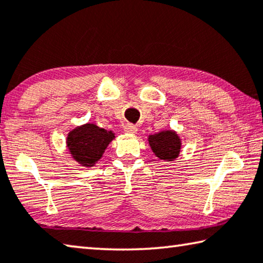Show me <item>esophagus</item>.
I'll list each match as a JSON object with an SVG mask.
<instances>
[{
	"label": "esophagus",
	"mask_w": 263,
	"mask_h": 263,
	"mask_svg": "<svg viewBox=\"0 0 263 263\" xmlns=\"http://www.w3.org/2000/svg\"><path fill=\"white\" fill-rule=\"evenodd\" d=\"M124 132L130 133V135H135V133H137V127L132 124H126L124 126Z\"/></svg>",
	"instance_id": "obj_1"
}]
</instances>
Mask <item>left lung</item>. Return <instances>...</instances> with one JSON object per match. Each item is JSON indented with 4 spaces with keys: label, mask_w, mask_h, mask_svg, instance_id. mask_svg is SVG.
Returning a JSON list of instances; mask_svg holds the SVG:
<instances>
[{
    "label": "left lung",
    "mask_w": 263,
    "mask_h": 263,
    "mask_svg": "<svg viewBox=\"0 0 263 263\" xmlns=\"http://www.w3.org/2000/svg\"><path fill=\"white\" fill-rule=\"evenodd\" d=\"M148 145L157 158L164 161H174L181 151V139L173 130H164L148 136Z\"/></svg>",
    "instance_id": "left-lung-1"
}]
</instances>
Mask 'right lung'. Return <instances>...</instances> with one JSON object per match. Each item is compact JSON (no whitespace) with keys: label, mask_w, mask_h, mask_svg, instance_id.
<instances>
[{"label":"right lung","mask_w":263,"mask_h":263,"mask_svg":"<svg viewBox=\"0 0 263 263\" xmlns=\"http://www.w3.org/2000/svg\"><path fill=\"white\" fill-rule=\"evenodd\" d=\"M115 138L112 131L99 127L93 123H86L68 133L66 147L79 165L92 167Z\"/></svg>","instance_id":"add662e5"}]
</instances>
